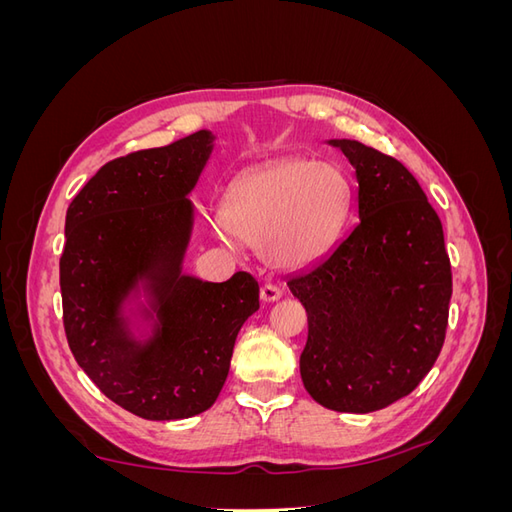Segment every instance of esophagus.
Returning a JSON list of instances; mask_svg holds the SVG:
<instances>
[{
	"instance_id": "obj_1",
	"label": "esophagus",
	"mask_w": 512,
	"mask_h": 512,
	"mask_svg": "<svg viewBox=\"0 0 512 512\" xmlns=\"http://www.w3.org/2000/svg\"><path fill=\"white\" fill-rule=\"evenodd\" d=\"M282 297V288L280 286H273V284H265L260 288V299L265 303H273Z\"/></svg>"
}]
</instances>
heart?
I'll return each instance as SVG.
<instances>
[{"mask_svg": "<svg viewBox=\"0 0 512 512\" xmlns=\"http://www.w3.org/2000/svg\"><path fill=\"white\" fill-rule=\"evenodd\" d=\"M344 170L307 158H288L241 175L230 185L215 235L228 232L258 245L277 269L312 265L342 230L350 207Z\"/></svg>", "mask_w": 512, "mask_h": 512, "instance_id": "b5f03b06", "label": "heart"}]
</instances>
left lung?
<instances>
[{"label": "left lung", "instance_id": "obj_1", "mask_svg": "<svg viewBox=\"0 0 512 512\" xmlns=\"http://www.w3.org/2000/svg\"><path fill=\"white\" fill-rule=\"evenodd\" d=\"M327 143L354 168L359 220L286 284L307 312L305 391L329 410L365 414L412 393L436 363L451 260L438 213L404 164L350 138Z\"/></svg>", "mask_w": 512, "mask_h": 512}]
</instances>
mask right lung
Wrapping results in <instances>:
<instances>
[{"label":"right lung","mask_w":512,"mask_h":512,"mask_svg":"<svg viewBox=\"0 0 512 512\" xmlns=\"http://www.w3.org/2000/svg\"><path fill=\"white\" fill-rule=\"evenodd\" d=\"M198 130L104 164L66 213L59 260L64 327L76 363L117 406L147 421L209 410L230 369L258 282L185 273L192 192L213 156Z\"/></svg>","instance_id":"1"}]
</instances>
